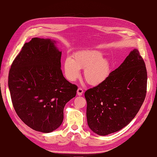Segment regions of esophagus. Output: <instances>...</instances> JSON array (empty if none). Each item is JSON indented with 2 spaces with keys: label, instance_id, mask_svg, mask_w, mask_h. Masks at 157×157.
Masks as SVG:
<instances>
[{
  "label": "esophagus",
  "instance_id": "obj_1",
  "mask_svg": "<svg viewBox=\"0 0 157 157\" xmlns=\"http://www.w3.org/2000/svg\"><path fill=\"white\" fill-rule=\"evenodd\" d=\"M83 92H84V91H83V89L82 88H78V90H77L78 96H82Z\"/></svg>",
  "mask_w": 157,
  "mask_h": 157
}]
</instances>
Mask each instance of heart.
I'll use <instances>...</instances> for the list:
<instances>
[{"instance_id":"obj_1","label":"heart","mask_w":157,"mask_h":157,"mask_svg":"<svg viewBox=\"0 0 157 157\" xmlns=\"http://www.w3.org/2000/svg\"><path fill=\"white\" fill-rule=\"evenodd\" d=\"M80 69H84L86 82L94 86L104 82L111 73V63L103 58V53L96 50H86L76 52L72 58H67L63 62L65 77L71 81L78 78Z\"/></svg>"}]
</instances>
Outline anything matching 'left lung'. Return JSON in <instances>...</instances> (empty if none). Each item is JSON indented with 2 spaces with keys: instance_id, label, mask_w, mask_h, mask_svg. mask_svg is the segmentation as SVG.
Wrapping results in <instances>:
<instances>
[{
  "instance_id": "8db88e82",
  "label": "left lung",
  "mask_w": 157,
  "mask_h": 157,
  "mask_svg": "<svg viewBox=\"0 0 157 157\" xmlns=\"http://www.w3.org/2000/svg\"><path fill=\"white\" fill-rule=\"evenodd\" d=\"M147 82L144 60L134 49L105 82L85 92L90 129L106 136L129 124L145 100Z\"/></svg>"
}]
</instances>
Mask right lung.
<instances>
[{"label":"right lung","instance_id":"right-lung-1","mask_svg":"<svg viewBox=\"0 0 157 157\" xmlns=\"http://www.w3.org/2000/svg\"><path fill=\"white\" fill-rule=\"evenodd\" d=\"M61 52L50 39L33 38L12 63L8 87L13 107L33 130L49 133L59 127L63 109L78 87L63 77Z\"/></svg>","mask_w":157,"mask_h":157}]
</instances>
